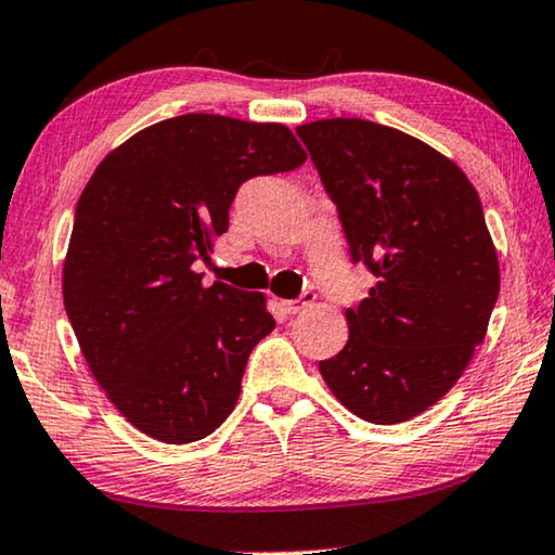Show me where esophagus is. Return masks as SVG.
<instances>
[{"label": "esophagus", "instance_id": "34e87169", "mask_svg": "<svg viewBox=\"0 0 555 555\" xmlns=\"http://www.w3.org/2000/svg\"><path fill=\"white\" fill-rule=\"evenodd\" d=\"M313 298H315L313 292H304L298 298H288V301H281V306H284L286 313H298V311H304L306 306H311Z\"/></svg>", "mask_w": 555, "mask_h": 555}]
</instances>
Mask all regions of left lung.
I'll return each mask as SVG.
<instances>
[{
    "instance_id": "1",
    "label": "left lung",
    "mask_w": 555,
    "mask_h": 555,
    "mask_svg": "<svg viewBox=\"0 0 555 555\" xmlns=\"http://www.w3.org/2000/svg\"><path fill=\"white\" fill-rule=\"evenodd\" d=\"M296 133L350 257L377 276L319 371L353 415L398 425L442 400L487 336L499 257L479 195L450 157L380 122L325 118Z\"/></svg>"
}]
</instances>
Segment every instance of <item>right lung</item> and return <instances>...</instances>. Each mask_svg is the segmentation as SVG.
Returning <instances> with one entry per match:
<instances>
[{"label": "right lung", "instance_id": "obj_1", "mask_svg": "<svg viewBox=\"0 0 555 555\" xmlns=\"http://www.w3.org/2000/svg\"><path fill=\"white\" fill-rule=\"evenodd\" d=\"M306 157L281 122L188 113L95 167L76 205L64 306L95 383L143 435L188 444L230 417L251 348L276 321L267 296L205 286L192 263L230 230L242 182Z\"/></svg>", "mask_w": 555, "mask_h": 555}]
</instances>
